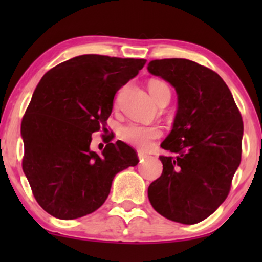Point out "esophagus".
I'll list each match as a JSON object with an SVG mask.
<instances>
[{
	"label": "esophagus",
	"mask_w": 262,
	"mask_h": 262,
	"mask_svg": "<svg viewBox=\"0 0 262 262\" xmlns=\"http://www.w3.org/2000/svg\"><path fill=\"white\" fill-rule=\"evenodd\" d=\"M138 156H139L140 160H143V159L148 158V154H146V152H144V151H141V150H139V151H138Z\"/></svg>",
	"instance_id": "34e87169"
}]
</instances>
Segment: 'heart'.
<instances>
[{
  "instance_id": "obj_1",
  "label": "heart",
  "mask_w": 262,
  "mask_h": 262,
  "mask_svg": "<svg viewBox=\"0 0 262 262\" xmlns=\"http://www.w3.org/2000/svg\"><path fill=\"white\" fill-rule=\"evenodd\" d=\"M148 89L151 97L156 103L169 102L171 97V89L165 81L152 79L149 81ZM122 140L138 148H148L152 140L158 139L161 135V129L156 125H140L132 123L124 125L119 132Z\"/></svg>"
}]
</instances>
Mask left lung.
I'll return each mask as SVG.
<instances>
[{
  "instance_id": "1",
  "label": "left lung",
  "mask_w": 262,
  "mask_h": 262,
  "mask_svg": "<svg viewBox=\"0 0 262 262\" xmlns=\"http://www.w3.org/2000/svg\"><path fill=\"white\" fill-rule=\"evenodd\" d=\"M179 95L173 128L161 144L162 173L148 197L162 217L182 224L208 218L229 194L242 160L244 124L230 90L215 71L187 59L149 62Z\"/></svg>"
}]
</instances>
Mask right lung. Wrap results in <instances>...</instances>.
Here are the masks:
<instances>
[{"label":"right lung","instance_id":"1","mask_svg":"<svg viewBox=\"0 0 262 262\" xmlns=\"http://www.w3.org/2000/svg\"><path fill=\"white\" fill-rule=\"evenodd\" d=\"M145 59L87 54L50 69L39 81L20 125L22 167L45 212L76 219L98 209L114 176L139 161L123 141L91 151L92 133L106 129L117 91L144 68Z\"/></svg>","mask_w":262,"mask_h":262}]
</instances>
